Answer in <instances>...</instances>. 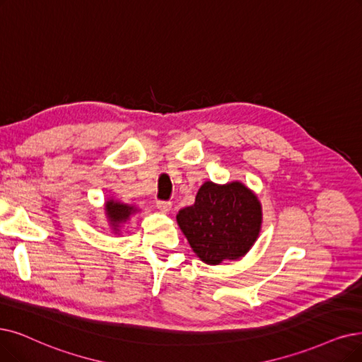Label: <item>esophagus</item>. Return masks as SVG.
<instances>
[{"label":"esophagus","mask_w":362,"mask_h":362,"mask_svg":"<svg viewBox=\"0 0 362 362\" xmlns=\"http://www.w3.org/2000/svg\"><path fill=\"white\" fill-rule=\"evenodd\" d=\"M156 205H157L158 209L163 211V212H169L170 208H172V204H170V202H168V200H157Z\"/></svg>","instance_id":"1"}]
</instances>
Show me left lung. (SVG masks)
I'll use <instances>...</instances> for the list:
<instances>
[{"label":"left lung","instance_id":"8db88e82","mask_svg":"<svg viewBox=\"0 0 362 362\" xmlns=\"http://www.w3.org/2000/svg\"><path fill=\"white\" fill-rule=\"evenodd\" d=\"M177 221L202 262L220 264L250 251L262 227V206L238 181L227 185L206 181L194 204L178 212Z\"/></svg>","mask_w":362,"mask_h":362}]
</instances>
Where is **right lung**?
<instances>
[{
	"mask_svg": "<svg viewBox=\"0 0 362 362\" xmlns=\"http://www.w3.org/2000/svg\"><path fill=\"white\" fill-rule=\"evenodd\" d=\"M105 211H107V216L110 220V224L112 226V228L117 231L119 226L124 221H127L129 215L135 212L134 206H129L124 204H120V202H114V200H108L105 204Z\"/></svg>",
	"mask_w": 362,
	"mask_h": 362,
	"instance_id": "add662e5",
	"label": "right lung"
}]
</instances>
